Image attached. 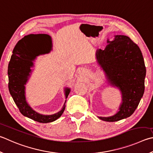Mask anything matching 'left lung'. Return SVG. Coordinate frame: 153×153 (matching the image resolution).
I'll return each mask as SVG.
<instances>
[{"label":"left lung","instance_id":"8db88e82","mask_svg":"<svg viewBox=\"0 0 153 153\" xmlns=\"http://www.w3.org/2000/svg\"><path fill=\"white\" fill-rule=\"evenodd\" d=\"M107 43L104 50H97V62L108 83L120 90L123 102L114 115L99 118L116 122L129 117L137 109L144 94L146 68L139 47L128 37L115 35Z\"/></svg>","mask_w":153,"mask_h":153}]
</instances>
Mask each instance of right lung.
Masks as SVG:
<instances>
[{
	"label": "right lung",
	"instance_id": "obj_1",
	"mask_svg": "<svg viewBox=\"0 0 153 153\" xmlns=\"http://www.w3.org/2000/svg\"><path fill=\"white\" fill-rule=\"evenodd\" d=\"M52 50V41L46 34H30L18 41L13 51L8 66L9 90L14 102L21 113L26 117L40 123H48L56 120L65 110V102L59 112L51 115H43L33 110L26 100L25 86L37 56L49 53ZM70 89H65V98Z\"/></svg>",
	"mask_w": 153,
	"mask_h": 153
}]
</instances>
